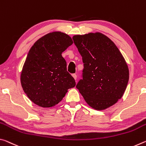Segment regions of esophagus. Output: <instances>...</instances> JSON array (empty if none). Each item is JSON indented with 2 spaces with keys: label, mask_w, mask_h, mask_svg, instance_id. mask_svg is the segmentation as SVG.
I'll list each match as a JSON object with an SVG mask.
<instances>
[{
  "label": "esophagus",
  "mask_w": 146,
  "mask_h": 146,
  "mask_svg": "<svg viewBox=\"0 0 146 146\" xmlns=\"http://www.w3.org/2000/svg\"><path fill=\"white\" fill-rule=\"evenodd\" d=\"M72 76L74 78L75 80H76V74H72Z\"/></svg>",
  "instance_id": "1"
}]
</instances>
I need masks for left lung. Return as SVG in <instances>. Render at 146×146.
I'll return each instance as SVG.
<instances>
[{
  "instance_id": "left-lung-1",
  "label": "left lung",
  "mask_w": 146,
  "mask_h": 146,
  "mask_svg": "<svg viewBox=\"0 0 146 146\" xmlns=\"http://www.w3.org/2000/svg\"><path fill=\"white\" fill-rule=\"evenodd\" d=\"M82 56V80L76 88L95 110L111 107L122 97L129 80V68L115 43L100 32L73 36Z\"/></svg>"
}]
</instances>
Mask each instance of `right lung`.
Here are the masks:
<instances>
[{
	"label": "right lung",
	"instance_id": "obj_1",
	"mask_svg": "<svg viewBox=\"0 0 146 146\" xmlns=\"http://www.w3.org/2000/svg\"><path fill=\"white\" fill-rule=\"evenodd\" d=\"M73 43L71 36L53 31L42 36L29 49L21 74L24 93L36 105L51 108L76 85L62 53Z\"/></svg>",
	"mask_w": 146,
	"mask_h": 146
}]
</instances>
